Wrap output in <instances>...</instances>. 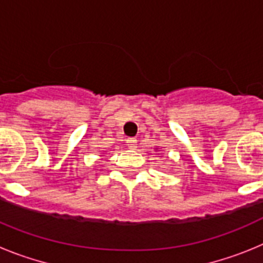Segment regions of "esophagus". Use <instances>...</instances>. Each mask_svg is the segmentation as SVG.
I'll return each instance as SVG.
<instances>
[{
  "mask_svg": "<svg viewBox=\"0 0 263 263\" xmlns=\"http://www.w3.org/2000/svg\"><path fill=\"white\" fill-rule=\"evenodd\" d=\"M126 145H127V147L132 148V150H134V148L137 147V139L136 138H127Z\"/></svg>",
  "mask_w": 263,
  "mask_h": 263,
  "instance_id": "esophagus-1",
  "label": "esophagus"
}]
</instances>
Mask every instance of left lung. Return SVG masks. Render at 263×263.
<instances>
[{"instance_id": "8db88e82", "label": "left lung", "mask_w": 263, "mask_h": 263, "mask_svg": "<svg viewBox=\"0 0 263 263\" xmlns=\"http://www.w3.org/2000/svg\"><path fill=\"white\" fill-rule=\"evenodd\" d=\"M157 148H158V147H157ZM157 148H155V150H157Z\"/></svg>"}]
</instances>
